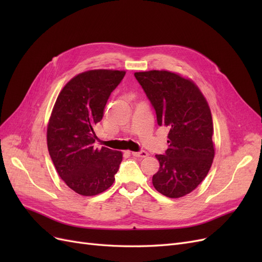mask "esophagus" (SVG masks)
<instances>
[{"instance_id":"34e87169","label":"esophagus","mask_w":262,"mask_h":262,"mask_svg":"<svg viewBox=\"0 0 262 262\" xmlns=\"http://www.w3.org/2000/svg\"><path fill=\"white\" fill-rule=\"evenodd\" d=\"M132 155L136 156V157L144 158V157H146L148 154H147L146 150H140V152H132Z\"/></svg>"}]
</instances>
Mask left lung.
<instances>
[{
  "label": "left lung",
  "instance_id": "obj_1",
  "mask_svg": "<svg viewBox=\"0 0 262 262\" xmlns=\"http://www.w3.org/2000/svg\"><path fill=\"white\" fill-rule=\"evenodd\" d=\"M134 76L168 132V148L156 155L160 169L154 188L168 198H181L207 177L214 158L213 121L207 99L191 80L169 71L137 72Z\"/></svg>",
  "mask_w": 262,
  "mask_h": 262
}]
</instances>
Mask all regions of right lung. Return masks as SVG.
<instances>
[{"mask_svg": "<svg viewBox=\"0 0 262 262\" xmlns=\"http://www.w3.org/2000/svg\"><path fill=\"white\" fill-rule=\"evenodd\" d=\"M124 71L91 70L74 76L63 87L52 109L47 143L59 176L76 193L91 196L114 184L122 153L95 147L94 128L110 94L120 84Z\"/></svg>", "mask_w": 262, "mask_h": 262, "instance_id": "right-lung-1", "label": "right lung"}]
</instances>
